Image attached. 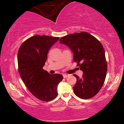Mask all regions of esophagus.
I'll list each match as a JSON object with an SVG mask.
<instances>
[{"instance_id": "34e87169", "label": "esophagus", "mask_w": 124, "mask_h": 124, "mask_svg": "<svg viewBox=\"0 0 124 124\" xmlns=\"http://www.w3.org/2000/svg\"><path fill=\"white\" fill-rule=\"evenodd\" d=\"M69 75V74H63V77L64 78H67L68 77Z\"/></svg>"}]
</instances>
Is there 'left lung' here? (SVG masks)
I'll return each mask as SVG.
<instances>
[{"mask_svg":"<svg viewBox=\"0 0 124 124\" xmlns=\"http://www.w3.org/2000/svg\"><path fill=\"white\" fill-rule=\"evenodd\" d=\"M60 43L69 47L73 60L84 73L73 87L78 97L87 99L100 91L106 79L107 65L103 46L96 38L86 32L76 33L62 37Z\"/></svg>","mask_w":124,"mask_h":124,"instance_id":"obj_1","label":"left lung"}]
</instances>
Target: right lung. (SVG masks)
<instances>
[{
    "mask_svg": "<svg viewBox=\"0 0 124 124\" xmlns=\"http://www.w3.org/2000/svg\"><path fill=\"white\" fill-rule=\"evenodd\" d=\"M59 39V37L34 35L25 40L18 51L20 77L30 92L44 101L56 97L57 85L63 79L62 74H50L43 69L49 50Z\"/></svg>",
    "mask_w": 124,
    "mask_h": 124,
    "instance_id": "1",
    "label": "right lung"
}]
</instances>
